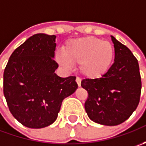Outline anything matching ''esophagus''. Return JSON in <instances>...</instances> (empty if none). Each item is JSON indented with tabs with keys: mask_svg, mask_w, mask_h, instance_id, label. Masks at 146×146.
Here are the masks:
<instances>
[{
	"mask_svg": "<svg viewBox=\"0 0 146 146\" xmlns=\"http://www.w3.org/2000/svg\"><path fill=\"white\" fill-rule=\"evenodd\" d=\"M76 83H77L78 86L80 87V86H81V79L79 78V77H77V78H76Z\"/></svg>",
	"mask_w": 146,
	"mask_h": 146,
	"instance_id": "obj_1",
	"label": "esophagus"
}]
</instances>
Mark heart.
Masks as SVG:
<instances>
[{"label": "heart", "instance_id": "b5f03b06", "mask_svg": "<svg viewBox=\"0 0 146 146\" xmlns=\"http://www.w3.org/2000/svg\"><path fill=\"white\" fill-rule=\"evenodd\" d=\"M114 48L108 41L93 36L80 37L68 40L63 53L57 54L58 63L65 69L80 64L84 77L97 79L108 70L114 58Z\"/></svg>", "mask_w": 146, "mask_h": 146}]
</instances>
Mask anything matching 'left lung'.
I'll return each instance as SVG.
<instances>
[{
    "label": "left lung",
    "mask_w": 146,
    "mask_h": 146,
    "mask_svg": "<svg viewBox=\"0 0 146 146\" xmlns=\"http://www.w3.org/2000/svg\"><path fill=\"white\" fill-rule=\"evenodd\" d=\"M115 62L98 79H84L83 88L88 96L84 108L91 120L115 126L127 120L137 109L141 92L137 59L131 50L111 36Z\"/></svg>",
    "instance_id": "8db88e82"
}]
</instances>
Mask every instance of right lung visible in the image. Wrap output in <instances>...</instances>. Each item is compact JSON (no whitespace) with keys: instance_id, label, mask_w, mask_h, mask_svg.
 <instances>
[{"instance_id":"1","label":"right lung","mask_w":146,"mask_h":146,"mask_svg":"<svg viewBox=\"0 0 146 146\" xmlns=\"http://www.w3.org/2000/svg\"><path fill=\"white\" fill-rule=\"evenodd\" d=\"M56 36L38 33L9 57L4 71V95L9 111L23 125L42 128L58 118L62 102L76 92V76L55 73Z\"/></svg>"}]
</instances>
